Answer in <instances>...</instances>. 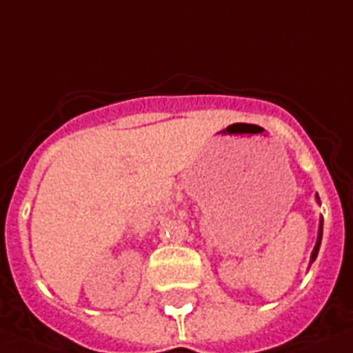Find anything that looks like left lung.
Returning <instances> with one entry per match:
<instances>
[{"label": "left lung", "instance_id": "8db88e82", "mask_svg": "<svg viewBox=\"0 0 353 353\" xmlns=\"http://www.w3.org/2000/svg\"><path fill=\"white\" fill-rule=\"evenodd\" d=\"M316 202H318V204H320V197H318V194H316ZM321 234H323V216H320V225H318L316 245H314V249H312V252H311V261H309V265H312V261L316 259L318 250H320V245H321Z\"/></svg>", "mask_w": 353, "mask_h": 353}]
</instances>
